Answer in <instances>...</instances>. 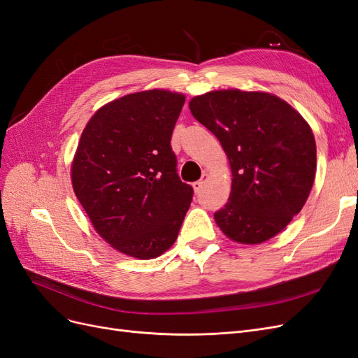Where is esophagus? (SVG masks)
<instances>
[{"mask_svg": "<svg viewBox=\"0 0 358 358\" xmlns=\"http://www.w3.org/2000/svg\"><path fill=\"white\" fill-rule=\"evenodd\" d=\"M207 180H208V176L207 173H202V177H201V180L199 181H196V182H193V190H195V193H199L201 192V189H202V186L206 185L207 182Z\"/></svg>", "mask_w": 358, "mask_h": 358, "instance_id": "esophagus-1", "label": "esophagus"}]
</instances>
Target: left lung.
<instances>
[{"label":"left lung","mask_w":358,"mask_h":358,"mask_svg":"<svg viewBox=\"0 0 358 358\" xmlns=\"http://www.w3.org/2000/svg\"><path fill=\"white\" fill-rule=\"evenodd\" d=\"M189 108L229 160V201L214 213L220 231L240 244L278 236L301 211L313 186L316 144L308 121L265 91H208L193 97Z\"/></svg>","instance_id":"8db88e82"}]
</instances>
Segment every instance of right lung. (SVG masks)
Instances as JSON below:
<instances>
[{
    "instance_id": "obj_1",
    "label": "right lung",
    "mask_w": 358,
    "mask_h": 358,
    "mask_svg": "<svg viewBox=\"0 0 358 358\" xmlns=\"http://www.w3.org/2000/svg\"><path fill=\"white\" fill-rule=\"evenodd\" d=\"M186 97L147 90L94 112L71 160V186L99 236L136 259L178 237L193 190L178 178L171 136Z\"/></svg>"
}]
</instances>
